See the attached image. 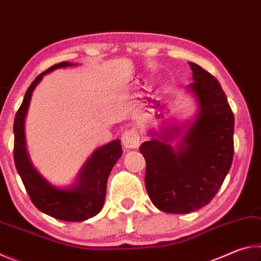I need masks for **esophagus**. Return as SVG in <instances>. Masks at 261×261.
<instances>
[{"mask_svg":"<svg viewBox=\"0 0 261 261\" xmlns=\"http://www.w3.org/2000/svg\"><path fill=\"white\" fill-rule=\"evenodd\" d=\"M140 143V137L138 131L135 129L127 130L126 132H124V135L122 136V144L124 145L125 148H137L139 146Z\"/></svg>","mask_w":261,"mask_h":261,"instance_id":"34e87169","label":"esophagus"}]
</instances>
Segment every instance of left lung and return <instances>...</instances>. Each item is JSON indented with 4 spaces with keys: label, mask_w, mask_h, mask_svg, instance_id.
Returning <instances> with one entry per match:
<instances>
[{
    "label": "left lung",
    "mask_w": 261,
    "mask_h": 261,
    "mask_svg": "<svg viewBox=\"0 0 261 261\" xmlns=\"http://www.w3.org/2000/svg\"><path fill=\"white\" fill-rule=\"evenodd\" d=\"M193 83L187 91L197 102L191 122L148 131L151 140L139 151L146 161L145 185L154 206L187 214L213 199L230 169L233 156V114L220 83L189 62ZM179 140L176 147L171 141Z\"/></svg>",
    "instance_id": "8db88e82"
}]
</instances>
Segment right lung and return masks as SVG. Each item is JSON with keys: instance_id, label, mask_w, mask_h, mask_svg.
<instances>
[{"instance_id": "add662e5", "label": "right lung", "mask_w": 261, "mask_h": 261, "mask_svg": "<svg viewBox=\"0 0 261 261\" xmlns=\"http://www.w3.org/2000/svg\"><path fill=\"white\" fill-rule=\"evenodd\" d=\"M74 65L77 64L70 62L53 65L47 71L39 74L28 88L14 122V159L26 191L38 210L51 218L81 222L93 218L102 210L109 174L123 153L121 140H113L96 148L84 163L74 183L70 187L59 188L48 182L32 165L26 149L24 126L32 93L43 76L55 69Z\"/></svg>"}]
</instances>
